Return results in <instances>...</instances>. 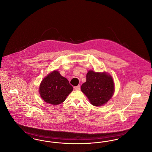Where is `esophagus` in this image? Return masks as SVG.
<instances>
[{"mask_svg": "<svg viewBox=\"0 0 152 152\" xmlns=\"http://www.w3.org/2000/svg\"><path fill=\"white\" fill-rule=\"evenodd\" d=\"M75 90H80V86H77L75 87Z\"/></svg>", "mask_w": 152, "mask_h": 152, "instance_id": "34e87169", "label": "esophagus"}]
</instances>
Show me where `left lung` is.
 Returning a JSON list of instances; mask_svg holds the SVG:
<instances>
[{
	"label": "left lung",
	"mask_w": 152,
	"mask_h": 152,
	"mask_svg": "<svg viewBox=\"0 0 152 152\" xmlns=\"http://www.w3.org/2000/svg\"><path fill=\"white\" fill-rule=\"evenodd\" d=\"M91 104L99 107L106 104L113 96L115 91L112 76L106 72H95L91 70L87 74V81L81 87Z\"/></svg>",
	"instance_id": "left-lung-1"
}]
</instances>
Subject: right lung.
I'll return each mask as SVG.
<instances>
[{
  "label": "right lung",
  "instance_id": "1",
  "mask_svg": "<svg viewBox=\"0 0 152 152\" xmlns=\"http://www.w3.org/2000/svg\"><path fill=\"white\" fill-rule=\"evenodd\" d=\"M73 89L68 80L57 71H54L42 80L39 93L45 102L57 105L65 101Z\"/></svg>",
  "mask_w": 152,
  "mask_h": 152
}]
</instances>
